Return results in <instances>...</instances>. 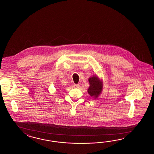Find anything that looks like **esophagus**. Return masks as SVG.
I'll use <instances>...</instances> for the list:
<instances>
[{
	"mask_svg": "<svg viewBox=\"0 0 154 154\" xmlns=\"http://www.w3.org/2000/svg\"><path fill=\"white\" fill-rule=\"evenodd\" d=\"M74 88H80V85L79 84H76V85H74Z\"/></svg>",
	"mask_w": 154,
	"mask_h": 154,
	"instance_id": "obj_1",
	"label": "esophagus"
}]
</instances>
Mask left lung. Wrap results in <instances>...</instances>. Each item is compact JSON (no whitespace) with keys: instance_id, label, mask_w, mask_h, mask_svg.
Instances as JSON below:
<instances>
[{"instance_id":"1","label":"left lung","mask_w":154,"mask_h":154,"mask_svg":"<svg viewBox=\"0 0 154 154\" xmlns=\"http://www.w3.org/2000/svg\"><path fill=\"white\" fill-rule=\"evenodd\" d=\"M90 86L88 90V94L94 98H97L103 90L102 80L98 78V76L94 75L88 78Z\"/></svg>"}]
</instances>
